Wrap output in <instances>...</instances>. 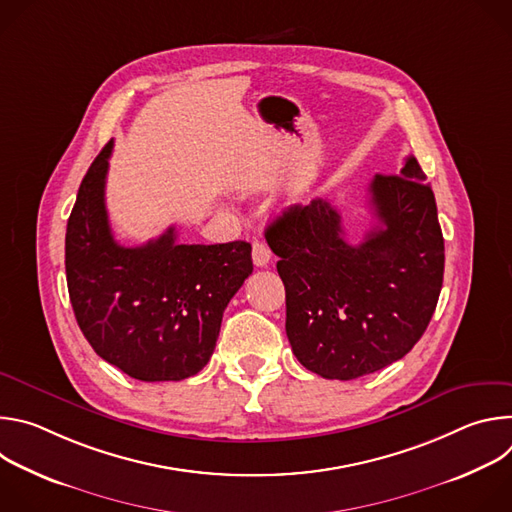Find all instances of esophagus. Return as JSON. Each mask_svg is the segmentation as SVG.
Masks as SVG:
<instances>
[{"label": "esophagus", "mask_w": 512, "mask_h": 512, "mask_svg": "<svg viewBox=\"0 0 512 512\" xmlns=\"http://www.w3.org/2000/svg\"><path fill=\"white\" fill-rule=\"evenodd\" d=\"M271 261V249L265 243H253V263L257 267H267V263Z\"/></svg>", "instance_id": "1"}]
</instances>
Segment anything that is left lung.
Returning <instances> with one entry per match:
<instances>
[{
	"instance_id": "obj_1",
	"label": "left lung",
	"mask_w": 512,
	"mask_h": 512,
	"mask_svg": "<svg viewBox=\"0 0 512 512\" xmlns=\"http://www.w3.org/2000/svg\"><path fill=\"white\" fill-rule=\"evenodd\" d=\"M413 156L377 174V218L358 245L324 198L289 206L267 227L285 285V332L296 358L324 379L352 381L403 358L423 336L444 281L435 196Z\"/></svg>"
}]
</instances>
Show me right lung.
Returning <instances> with one entry per match:
<instances>
[{"label":"right lung","mask_w":512,"mask_h":512,"mask_svg":"<svg viewBox=\"0 0 512 512\" xmlns=\"http://www.w3.org/2000/svg\"><path fill=\"white\" fill-rule=\"evenodd\" d=\"M113 141L85 174L66 225L68 296L93 350L137 381H182L204 369L223 312L253 271L251 245L115 241L105 208Z\"/></svg>","instance_id":"1"}]
</instances>
